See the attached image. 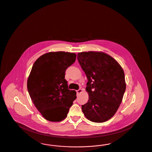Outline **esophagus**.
I'll return each instance as SVG.
<instances>
[{
	"label": "esophagus",
	"instance_id": "esophagus-1",
	"mask_svg": "<svg viewBox=\"0 0 152 152\" xmlns=\"http://www.w3.org/2000/svg\"><path fill=\"white\" fill-rule=\"evenodd\" d=\"M76 92H77V94H79L82 93V92H83V90H82L81 89H79V90H77V91H76Z\"/></svg>",
	"mask_w": 152,
	"mask_h": 152
}]
</instances>
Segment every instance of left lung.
I'll list each match as a JSON object with an SVG mask.
<instances>
[{"mask_svg": "<svg viewBox=\"0 0 152 152\" xmlns=\"http://www.w3.org/2000/svg\"><path fill=\"white\" fill-rule=\"evenodd\" d=\"M77 59L87 76L88 102L84 115L94 123H103L115 115L126 89L125 75L115 58L102 52H79Z\"/></svg>", "mask_w": 152, "mask_h": 152, "instance_id": "obj_1", "label": "left lung"}]
</instances>
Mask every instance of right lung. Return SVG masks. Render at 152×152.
Wrapping results in <instances>:
<instances>
[{"mask_svg": "<svg viewBox=\"0 0 152 152\" xmlns=\"http://www.w3.org/2000/svg\"><path fill=\"white\" fill-rule=\"evenodd\" d=\"M75 53L50 52L38 58L27 80L30 97L44 118L59 122L67 116L76 92L68 89L66 68L75 61Z\"/></svg>", "mask_w": 152, "mask_h": 152, "instance_id": "1", "label": "right lung"}]
</instances>
